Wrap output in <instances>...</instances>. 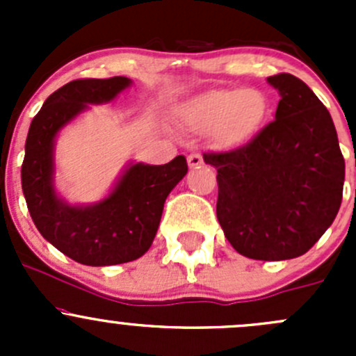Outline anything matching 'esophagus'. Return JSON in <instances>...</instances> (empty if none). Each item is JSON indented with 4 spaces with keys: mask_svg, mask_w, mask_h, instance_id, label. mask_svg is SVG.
I'll list each match as a JSON object with an SVG mask.
<instances>
[{
    "mask_svg": "<svg viewBox=\"0 0 356 356\" xmlns=\"http://www.w3.org/2000/svg\"><path fill=\"white\" fill-rule=\"evenodd\" d=\"M188 165L189 168H198L203 165V156L200 155V153H191V155L188 156Z\"/></svg>",
    "mask_w": 356,
    "mask_h": 356,
    "instance_id": "obj_1",
    "label": "esophagus"
}]
</instances>
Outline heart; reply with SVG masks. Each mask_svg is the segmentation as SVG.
I'll return each instance as SVG.
<instances>
[{"mask_svg": "<svg viewBox=\"0 0 356 356\" xmlns=\"http://www.w3.org/2000/svg\"><path fill=\"white\" fill-rule=\"evenodd\" d=\"M268 113L267 96L258 89H211L181 108L186 125L211 132L218 148L245 145L261 129Z\"/></svg>", "mask_w": 356, "mask_h": 356, "instance_id": "heart-1", "label": "heart"}]
</instances>
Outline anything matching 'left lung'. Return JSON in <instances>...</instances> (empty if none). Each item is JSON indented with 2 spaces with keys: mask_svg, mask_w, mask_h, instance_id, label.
I'll list each match as a JSON object with an SVG mask.
<instances>
[{
  "mask_svg": "<svg viewBox=\"0 0 356 356\" xmlns=\"http://www.w3.org/2000/svg\"><path fill=\"white\" fill-rule=\"evenodd\" d=\"M279 91L275 120L253 141L204 153L217 168V218L239 254L289 260L307 253L339 211L344 158L329 110L291 74L267 77Z\"/></svg>",
  "mask_w": 356,
  "mask_h": 356,
  "instance_id": "obj_1",
  "label": "left lung"
}]
</instances>
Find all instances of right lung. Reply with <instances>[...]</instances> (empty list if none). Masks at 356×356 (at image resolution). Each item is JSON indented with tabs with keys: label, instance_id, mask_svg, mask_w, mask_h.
Returning <instances> with one entry per match:
<instances>
[{
	"label": "right lung",
	"instance_id": "add662e5",
	"mask_svg": "<svg viewBox=\"0 0 356 356\" xmlns=\"http://www.w3.org/2000/svg\"><path fill=\"white\" fill-rule=\"evenodd\" d=\"M132 84L127 77L79 79L60 88L32 118L25 141L22 191L42 238L91 267L127 264L155 239L172 189L188 174L182 155L165 165L129 163L108 196L70 204L55 188L56 136L89 105L110 103Z\"/></svg>",
	"mask_w": 356,
	"mask_h": 356
}]
</instances>
